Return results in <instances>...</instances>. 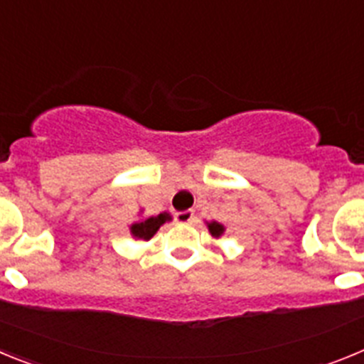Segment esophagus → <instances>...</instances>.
<instances>
[{"label":"esophagus","instance_id":"obj_1","mask_svg":"<svg viewBox=\"0 0 364 364\" xmlns=\"http://www.w3.org/2000/svg\"><path fill=\"white\" fill-rule=\"evenodd\" d=\"M193 218H195V211H193V210L176 211V213H175V220L178 222V224H189Z\"/></svg>","mask_w":364,"mask_h":364}]
</instances>
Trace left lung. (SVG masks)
Returning a JSON list of instances; mask_svg holds the SVG:
<instances>
[{"mask_svg": "<svg viewBox=\"0 0 364 364\" xmlns=\"http://www.w3.org/2000/svg\"><path fill=\"white\" fill-rule=\"evenodd\" d=\"M210 231H211V235H213V237H218V235L222 233V231H224V228L220 226V224H218V222H211L210 226Z\"/></svg>", "mask_w": 364, "mask_h": 364, "instance_id": "left-lung-1", "label": "left lung"}]
</instances>
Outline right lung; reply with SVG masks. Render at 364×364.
I'll return each instance as SVG.
<instances>
[{"mask_svg": "<svg viewBox=\"0 0 364 364\" xmlns=\"http://www.w3.org/2000/svg\"><path fill=\"white\" fill-rule=\"evenodd\" d=\"M167 218H169V215L160 213V215H156V217L147 218V220L136 222V224H133V226H131V233H133V237H136V239L149 240L151 237H153V235L159 231V228L162 226Z\"/></svg>", "mask_w": 364, "mask_h": 364, "instance_id": "obj_1", "label": "right lung"}]
</instances>
